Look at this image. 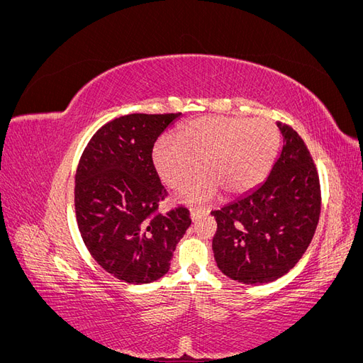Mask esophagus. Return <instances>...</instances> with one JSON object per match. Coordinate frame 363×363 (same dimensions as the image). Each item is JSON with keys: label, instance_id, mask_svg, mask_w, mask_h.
<instances>
[{"label": "esophagus", "instance_id": "esophagus-1", "mask_svg": "<svg viewBox=\"0 0 363 363\" xmlns=\"http://www.w3.org/2000/svg\"><path fill=\"white\" fill-rule=\"evenodd\" d=\"M207 215H208V211H206V208H191L192 221H199L200 218L207 216Z\"/></svg>", "mask_w": 363, "mask_h": 363}]
</instances>
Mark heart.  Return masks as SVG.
<instances>
[{
    "instance_id": "1",
    "label": "heart",
    "mask_w": 363,
    "mask_h": 363,
    "mask_svg": "<svg viewBox=\"0 0 363 363\" xmlns=\"http://www.w3.org/2000/svg\"><path fill=\"white\" fill-rule=\"evenodd\" d=\"M279 148V130L269 119L203 116L186 124L177 140L162 138L152 148V163L160 179L174 189L208 175L183 189L188 201L212 200L248 192L267 177Z\"/></svg>"
}]
</instances>
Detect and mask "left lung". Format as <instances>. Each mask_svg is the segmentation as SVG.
I'll return each instance as SVG.
<instances>
[{
    "mask_svg": "<svg viewBox=\"0 0 363 363\" xmlns=\"http://www.w3.org/2000/svg\"><path fill=\"white\" fill-rule=\"evenodd\" d=\"M283 148L268 179L212 215L213 256L232 280L263 284L289 272L309 247L321 212L315 163L296 131L277 123Z\"/></svg>",
    "mask_w": 363,
    "mask_h": 363,
    "instance_id": "1",
    "label": "left lung"
}]
</instances>
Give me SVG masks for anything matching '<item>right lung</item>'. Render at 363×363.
<instances>
[{
	"mask_svg": "<svg viewBox=\"0 0 363 363\" xmlns=\"http://www.w3.org/2000/svg\"><path fill=\"white\" fill-rule=\"evenodd\" d=\"M182 113H131L92 136L75 174V215L84 245L103 269L131 284L169 271L189 211L159 213L167 196L152 163L157 138Z\"/></svg>",
	"mask_w": 363,
	"mask_h": 363,
	"instance_id": "right-lung-1",
	"label": "right lung"
}]
</instances>
